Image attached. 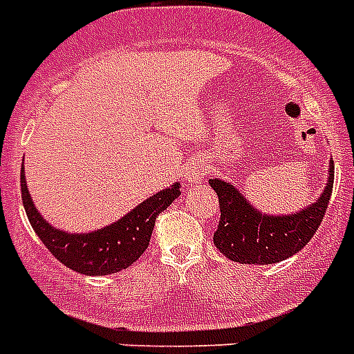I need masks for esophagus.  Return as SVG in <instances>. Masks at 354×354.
Listing matches in <instances>:
<instances>
[{
    "label": "esophagus",
    "mask_w": 354,
    "mask_h": 354,
    "mask_svg": "<svg viewBox=\"0 0 354 354\" xmlns=\"http://www.w3.org/2000/svg\"><path fill=\"white\" fill-rule=\"evenodd\" d=\"M205 163L202 160H191V162L185 165V171H183V180H185L187 185H198L202 182L203 176H205Z\"/></svg>",
    "instance_id": "34e87169"
}]
</instances>
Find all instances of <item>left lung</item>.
Listing matches in <instances>:
<instances>
[{"mask_svg": "<svg viewBox=\"0 0 354 354\" xmlns=\"http://www.w3.org/2000/svg\"><path fill=\"white\" fill-rule=\"evenodd\" d=\"M333 180L335 163L329 160L327 183L315 202L297 212L269 214L252 205L231 182L212 178L209 185L216 191L222 211L220 225L214 232V245L238 263L267 266L291 258L307 245L324 220Z\"/></svg>", "mask_w": 354, "mask_h": 354, "instance_id": "obj_1", "label": "left lung"}]
</instances>
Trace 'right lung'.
<instances>
[{
	"label": "right lung",
	"instance_id": "add662e5",
	"mask_svg": "<svg viewBox=\"0 0 354 354\" xmlns=\"http://www.w3.org/2000/svg\"><path fill=\"white\" fill-rule=\"evenodd\" d=\"M180 182L158 191L120 220L88 232H68L41 216L28 192L21 163V200L28 222L39 240L63 266L85 277H103L127 269L142 257L151 242L156 216L182 192Z\"/></svg>",
	"mask_w": 354,
	"mask_h": 354
}]
</instances>
